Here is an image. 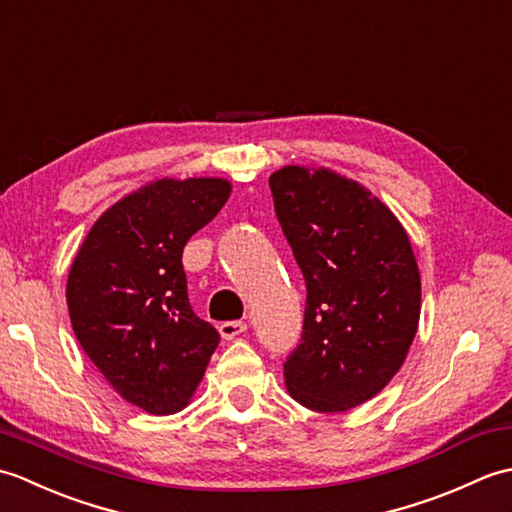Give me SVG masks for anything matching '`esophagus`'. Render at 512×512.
<instances>
[{
	"label": "esophagus",
	"instance_id": "obj_1",
	"mask_svg": "<svg viewBox=\"0 0 512 512\" xmlns=\"http://www.w3.org/2000/svg\"><path fill=\"white\" fill-rule=\"evenodd\" d=\"M246 328H248V325L244 321H224L220 325V334H222V339L231 341V339H235V336L244 334Z\"/></svg>",
	"mask_w": 512,
	"mask_h": 512
}]
</instances>
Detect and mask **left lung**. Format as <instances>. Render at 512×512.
Returning <instances> with one entry per match:
<instances>
[{
  "label": "left lung",
  "mask_w": 512,
  "mask_h": 512,
  "mask_svg": "<svg viewBox=\"0 0 512 512\" xmlns=\"http://www.w3.org/2000/svg\"><path fill=\"white\" fill-rule=\"evenodd\" d=\"M268 184L308 290L286 387L312 411L363 405L394 378L418 330L407 231L372 191L330 169L288 165Z\"/></svg>",
  "instance_id": "1"
}]
</instances>
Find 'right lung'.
Instances as JSON below:
<instances>
[{
	"label": "right lung",
	"instance_id": "add662e5",
	"mask_svg": "<svg viewBox=\"0 0 512 512\" xmlns=\"http://www.w3.org/2000/svg\"><path fill=\"white\" fill-rule=\"evenodd\" d=\"M231 195L224 178H162L112 204L76 253L65 297L83 352L154 416L189 405L220 334L195 317L182 250Z\"/></svg>",
	"mask_w": 512,
	"mask_h": 512
}]
</instances>
